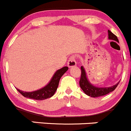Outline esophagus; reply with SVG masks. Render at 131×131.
<instances>
[{
    "label": "esophagus",
    "instance_id": "1",
    "mask_svg": "<svg viewBox=\"0 0 131 131\" xmlns=\"http://www.w3.org/2000/svg\"><path fill=\"white\" fill-rule=\"evenodd\" d=\"M67 64H68L69 67H74V66L76 65V59H75L74 55H72V56L70 57L69 59Z\"/></svg>",
    "mask_w": 131,
    "mask_h": 131
}]
</instances>
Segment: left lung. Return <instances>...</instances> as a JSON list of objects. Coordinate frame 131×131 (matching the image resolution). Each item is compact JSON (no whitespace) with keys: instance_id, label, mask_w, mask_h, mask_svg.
<instances>
[{"instance_id":"8db88e82","label":"left lung","mask_w":131,"mask_h":131,"mask_svg":"<svg viewBox=\"0 0 131 131\" xmlns=\"http://www.w3.org/2000/svg\"><path fill=\"white\" fill-rule=\"evenodd\" d=\"M108 38L110 39L114 40V41L118 42V39L117 37L109 30H108ZM118 83L119 82L116 83V85L110 86V87L99 88L94 86V85L90 84L89 81H88L85 69H84L82 66L81 67V77H80V86L83 90V91L89 96L92 97H97L106 95V94L113 91L116 89V86H118Z\"/></svg>"}]
</instances>
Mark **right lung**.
<instances>
[{
    "instance_id": "right-lung-1",
    "label": "right lung",
    "mask_w": 131,
    "mask_h": 131,
    "mask_svg": "<svg viewBox=\"0 0 131 131\" xmlns=\"http://www.w3.org/2000/svg\"><path fill=\"white\" fill-rule=\"evenodd\" d=\"M67 69L68 67H64L58 70L53 75L50 82L46 86L40 90L31 92H26L19 89H17V90L23 96L35 100H45L48 98L51 97L54 95L57 89L60 78L67 71Z\"/></svg>"
}]
</instances>
